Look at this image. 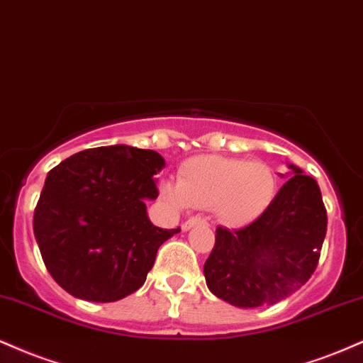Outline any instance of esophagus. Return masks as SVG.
I'll list each match as a JSON object with an SVG mask.
<instances>
[{
    "instance_id": "1",
    "label": "esophagus",
    "mask_w": 363,
    "mask_h": 363,
    "mask_svg": "<svg viewBox=\"0 0 363 363\" xmlns=\"http://www.w3.org/2000/svg\"><path fill=\"white\" fill-rule=\"evenodd\" d=\"M206 220L202 219V217H190L189 220H185V223L182 224V231H190L194 225H199V224H203Z\"/></svg>"
}]
</instances>
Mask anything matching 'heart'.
<instances>
[{
	"mask_svg": "<svg viewBox=\"0 0 363 363\" xmlns=\"http://www.w3.org/2000/svg\"><path fill=\"white\" fill-rule=\"evenodd\" d=\"M160 191L174 207L211 208L223 224L240 228L258 219L270 206L277 178L262 161L203 155L186 160L178 182H161Z\"/></svg>",
	"mask_w": 363,
	"mask_h": 363,
	"instance_id": "obj_1",
	"label": "heart"
}]
</instances>
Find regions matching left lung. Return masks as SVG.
I'll return each instance as SVG.
<instances>
[{"label": "left lung", "instance_id": "8db88e82", "mask_svg": "<svg viewBox=\"0 0 363 363\" xmlns=\"http://www.w3.org/2000/svg\"><path fill=\"white\" fill-rule=\"evenodd\" d=\"M257 220L238 231L216 229L203 265L208 291L236 308L272 306L311 279L326 236V208L313 177L296 164Z\"/></svg>", "mask_w": 363, "mask_h": 363}]
</instances>
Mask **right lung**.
Returning <instances> with one entry per match:
<instances>
[{
	"label": "right lung",
	"instance_id": "1",
	"mask_svg": "<svg viewBox=\"0 0 363 363\" xmlns=\"http://www.w3.org/2000/svg\"><path fill=\"white\" fill-rule=\"evenodd\" d=\"M164 160L115 144L76 152L47 174L33 234L47 270L83 301L113 302L146 282L160 246L180 229L149 220Z\"/></svg>",
	"mask_w": 363,
	"mask_h": 363
}]
</instances>
